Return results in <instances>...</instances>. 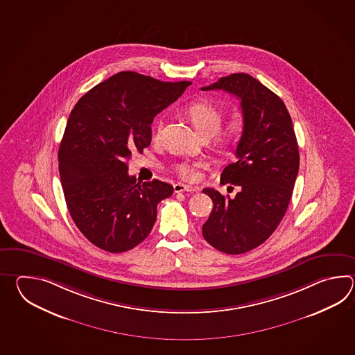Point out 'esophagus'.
<instances>
[{
  "instance_id": "1",
  "label": "esophagus",
  "mask_w": 355,
  "mask_h": 355,
  "mask_svg": "<svg viewBox=\"0 0 355 355\" xmlns=\"http://www.w3.org/2000/svg\"><path fill=\"white\" fill-rule=\"evenodd\" d=\"M174 191L175 193H184V191H187V193H196V189L185 185V184L178 182V184L174 185Z\"/></svg>"
}]
</instances>
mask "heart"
Listing matches in <instances>:
<instances>
[{"label":"heart","mask_w":355,"mask_h":355,"mask_svg":"<svg viewBox=\"0 0 355 355\" xmlns=\"http://www.w3.org/2000/svg\"><path fill=\"white\" fill-rule=\"evenodd\" d=\"M187 114L191 123L194 124L196 130L203 137H211L216 135V142L223 148L234 147L241 139L243 130H245V119L240 113H234L223 128L220 127L222 121V112L218 106L211 104V101L200 100L194 101L187 106ZM162 129V123L157 121L155 127V138H159ZM200 164H190V162H178L175 165V171L180 175L181 178L190 180L196 176V167Z\"/></svg>","instance_id":"b5f03b06"}]
</instances>
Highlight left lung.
I'll use <instances>...</instances> for the list:
<instances>
[{"mask_svg": "<svg viewBox=\"0 0 355 355\" xmlns=\"http://www.w3.org/2000/svg\"><path fill=\"white\" fill-rule=\"evenodd\" d=\"M203 91L223 90L241 100L245 130L237 161L225 167L220 182L241 188L234 199L203 189L213 200L202 232L214 249L239 255L266 241L291 202L300 168L292 118L283 100L248 73L220 77Z\"/></svg>", "mask_w": 355, "mask_h": 355, "instance_id": "1", "label": "left lung"}]
</instances>
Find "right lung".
I'll return each instance as SVG.
<instances>
[{"mask_svg": "<svg viewBox=\"0 0 355 355\" xmlns=\"http://www.w3.org/2000/svg\"><path fill=\"white\" fill-rule=\"evenodd\" d=\"M191 83H164L125 71L98 83L69 114L58 150L60 176L77 228L98 249L124 252L151 232L164 181L137 182L128 159L151 144L153 118Z\"/></svg>", "mask_w": 355, "mask_h": 355, "instance_id": "right-lung-1", "label": "right lung"}]
</instances>
